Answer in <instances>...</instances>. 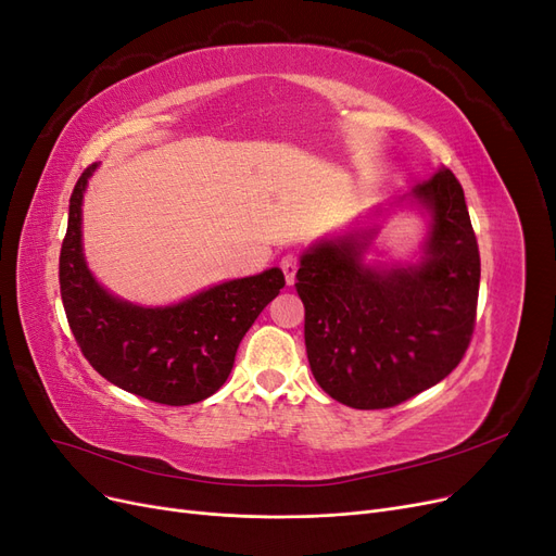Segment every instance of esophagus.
<instances>
[{
  "mask_svg": "<svg viewBox=\"0 0 556 556\" xmlns=\"http://www.w3.org/2000/svg\"><path fill=\"white\" fill-rule=\"evenodd\" d=\"M280 268H282V276H285V282L292 285L294 278H296V271H299V260L294 255H285L280 260Z\"/></svg>",
  "mask_w": 556,
  "mask_h": 556,
  "instance_id": "obj_1",
  "label": "esophagus"
}]
</instances>
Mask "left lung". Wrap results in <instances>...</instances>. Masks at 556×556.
I'll return each mask as SVG.
<instances>
[{
    "label": "left lung",
    "mask_w": 556,
    "mask_h": 556,
    "mask_svg": "<svg viewBox=\"0 0 556 556\" xmlns=\"http://www.w3.org/2000/svg\"><path fill=\"white\" fill-rule=\"evenodd\" d=\"M403 201L429 215L417 262L366 264L378 233L366 227L317 241L296 271L311 371L350 408H392L429 390L473 336L480 252L459 180L441 166Z\"/></svg>",
    "instance_id": "8db88e82"
}]
</instances>
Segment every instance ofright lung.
Returning a JSON list of instances; mask_svg holds the SVG:
<instances>
[{
    "instance_id": "right-lung-1",
    "label": "right lung",
    "mask_w": 556,
    "mask_h": 556,
    "mask_svg": "<svg viewBox=\"0 0 556 556\" xmlns=\"http://www.w3.org/2000/svg\"><path fill=\"white\" fill-rule=\"evenodd\" d=\"M97 164L80 174L70 199L60 250V292L83 355L121 390L164 406H190L215 394L257 315L285 288L278 266L227 280L172 306L146 308L113 296L83 255V194Z\"/></svg>"
}]
</instances>
